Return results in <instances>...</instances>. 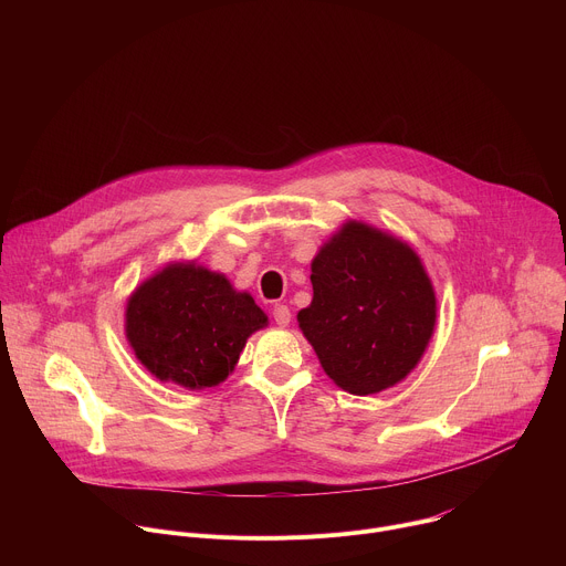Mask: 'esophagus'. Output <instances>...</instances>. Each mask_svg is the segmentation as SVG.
Instances as JSON below:
<instances>
[{
  "label": "esophagus",
  "instance_id": "obj_1",
  "mask_svg": "<svg viewBox=\"0 0 566 566\" xmlns=\"http://www.w3.org/2000/svg\"><path fill=\"white\" fill-rule=\"evenodd\" d=\"M273 319H275V325L289 327V322H291V311H289V306H286V304H275V306H273Z\"/></svg>",
  "mask_w": 566,
  "mask_h": 566
}]
</instances>
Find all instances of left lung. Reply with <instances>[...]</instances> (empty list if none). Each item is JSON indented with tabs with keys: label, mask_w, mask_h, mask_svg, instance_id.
<instances>
[{
	"label": "left lung",
	"mask_w": 566,
	"mask_h": 566,
	"mask_svg": "<svg viewBox=\"0 0 566 566\" xmlns=\"http://www.w3.org/2000/svg\"><path fill=\"white\" fill-rule=\"evenodd\" d=\"M313 300L297 313L322 369L367 396L406 378L437 322L421 258L389 232L347 221L311 262Z\"/></svg>",
	"instance_id": "8db88e82"
}]
</instances>
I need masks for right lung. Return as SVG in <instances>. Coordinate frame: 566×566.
<instances>
[{"label": "right lung", "mask_w": 566, "mask_h": 566, "mask_svg": "<svg viewBox=\"0 0 566 566\" xmlns=\"http://www.w3.org/2000/svg\"><path fill=\"white\" fill-rule=\"evenodd\" d=\"M269 325L255 300L195 262L168 264L127 300L125 336L149 374L188 389L214 387L251 334Z\"/></svg>", "instance_id": "right-lung-1"}]
</instances>
